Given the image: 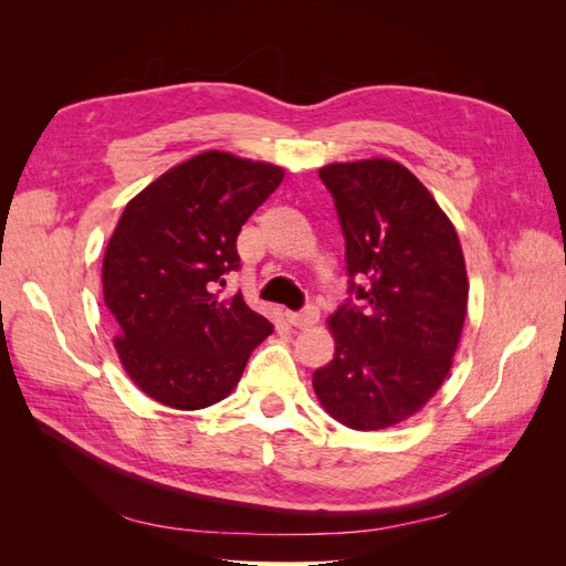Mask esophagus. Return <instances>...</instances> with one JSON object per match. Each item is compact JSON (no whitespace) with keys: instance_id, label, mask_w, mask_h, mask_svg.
<instances>
[{"instance_id":"esophagus-1","label":"esophagus","mask_w":566,"mask_h":566,"mask_svg":"<svg viewBox=\"0 0 566 566\" xmlns=\"http://www.w3.org/2000/svg\"><path fill=\"white\" fill-rule=\"evenodd\" d=\"M318 310L316 306H306V310H302V312H290L287 314V321L295 325V328H300V331H306V328H314V325L318 323Z\"/></svg>"}]
</instances>
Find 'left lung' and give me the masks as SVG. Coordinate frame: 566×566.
Returning <instances> with one entry per match:
<instances>
[{"mask_svg":"<svg viewBox=\"0 0 566 566\" xmlns=\"http://www.w3.org/2000/svg\"><path fill=\"white\" fill-rule=\"evenodd\" d=\"M318 177L335 198L361 302L328 318L335 358L314 373V391L337 422L385 430L447 380L468 314L465 256L447 212L403 165L333 163Z\"/></svg>","mask_w":566,"mask_h":566,"instance_id":"1","label":"left lung"}]
</instances>
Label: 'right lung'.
I'll return each mask as SVG.
<instances>
[{
  "mask_svg": "<svg viewBox=\"0 0 566 566\" xmlns=\"http://www.w3.org/2000/svg\"><path fill=\"white\" fill-rule=\"evenodd\" d=\"M283 177L271 163L205 150L127 202L101 281L119 364L150 399L177 410L227 399L273 333L241 293L221 300L219 285L241 262V227Z\"/></svg>",
  "mask_w": 566,
  "mask_h": 566,
  "instance_id": "obj_1",
  "label": "right lung"
}]
</instances>
